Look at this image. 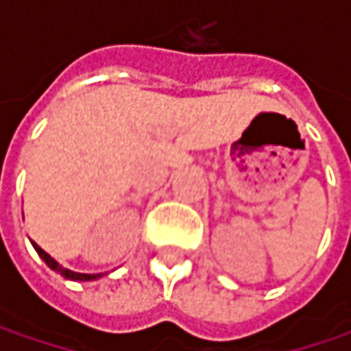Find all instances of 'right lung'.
Masks as SVG:
<instances>
[{
	"instance_id": "right-lung-1",
	"label": "right lung",
	"mask_w": 351,
	"mask_h": 351,
	"mask_svg": "<svg viewBox=\"0 0 351 351\" xmlns=\"http://www.w3.org/2000/svg\"><path fill=\"white\" fill-rule=\"evenodd\" d=\"M34 250H36V254L45 260L50 269H54L56 274H60L62 277H66V279H72V281H93V279H97V277H101V274H77V271H72V269H66V267H62L60 263L56 262L54 258H50L45 250L40 248L38 244H34L33 242Z\"/></svg>"
}]
</instances>
